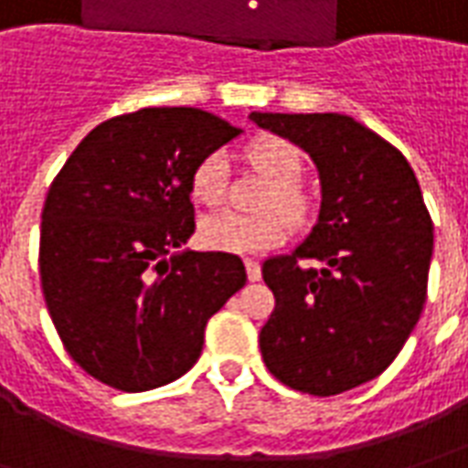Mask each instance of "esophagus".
Returning <instances> with one entry per match:
<instances>
[{
  "label": "esophagus",
  "mask_w": 468,
  "mask_h": 468,
  "mask_svg": "<svg viewBox=\"0 0 468 468\" xmlns=\"http://www.w3.org/2000/svg\"><path fill=\"white\" fill-rule=\"evenodd\" d=\"M245 273H248V281H261V265L250 261V258H245Z\"/></svg>",
  "instance_id": "esophagus-1"
}]
</instances>
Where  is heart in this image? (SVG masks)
Instances as JSON below:
<instances>
[{"mask_svg":"<svg viewBox=\"0 0 468 468\" xmlns=\"http://www.w3.org/2000/svg\"><path fill=\"white\" fill-rule=\"evenodd\" d=\"M248 163L263 175L271 190L261 200V215H238L230 210L205 215L197 225V243L213 253H261L283 243L285 223L298 225L305 218L303 195L295 190L301 180L303 160L298 147L283 137H261L248 147ZM228 157L223 153L205 154L190 175V195L195 203L218 205L225 195ZM275 209L282 215L268 214Z\"/></svg>","mask_w":468,"mask_h":468,"instance_id":"1","label":"heart"}]
</instances>
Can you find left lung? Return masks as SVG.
Segmentation results:
<instances>
[{
  "instance_id": "obj_1",
  "label": "left lung",
  "mask_w": 468,
  "mask_h": 468,
  "mask_svg": "<svg viewBox=\"0 0 468 468\" xmlns=\"http://www.w3.org/2000/svg\"><path fill=\"white\" fill-rule=\"evenodd\" d=\"M318 170L311 233L263 263L275 308L261 328L268 371L295 391L335 396L383 373L419 324L433 225L411 165L338 112H250Z\"/></svg>"
}]
</instances>
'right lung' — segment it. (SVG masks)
I'll return each mask as SVG.
<instances>
[{
	"mask_svg": "<svg viewBox=\"0 0 468 468\" xmlns=\"http://www.w3.org/2000/svg\"><path fill=\"white\" fill-rule=\"evenodd\" d=\"M243 134L197 107L97 124L47 193L39 275L67 353L120 391H150L200 358L205 325L248 281L233 253H195L190 175Z\"/></svg>",
	"mask_w": 468,
	"mask_h": 468,
	"instance_id": "obj_1",
	"label": "right lung"
}]
</instances>
